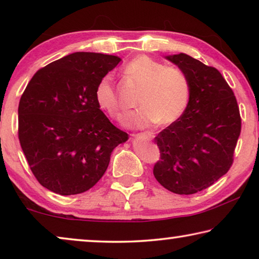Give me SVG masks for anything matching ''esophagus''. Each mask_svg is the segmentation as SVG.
Listing matches in <instances>:
<instances>
[{"label":"esophagus","mask_w":259,"mask_h":259,"mask_svg":"<svg viewBox=\"0 0 259 259\" xmlns=\"http://www.w3.org/2000/svg\"><path fill=\"white\" fill-rule=\"evenodd\" d=\"M143 136H144V137H145V138H147V139H152L153 137H154V136H153L152 133H144Z\"/></svg>","instance_id":"34e87169"}]
</instances>
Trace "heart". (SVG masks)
Returning a JSON list of instances; mask_svg holds the SVG:
<instances>
[{"label": "heart", "mask_w": 259, "mask_h": 259, "mask_svg": "<svg viewBox=\"0 0 259 259\" xmlns=\"http://www.w3.org/2000/svg\"><path fill=\"white\" fill-rule=\"evenodd\" d=\"M126 75L144 84L138 98L140 108L126 113V128L144 129L156 123L169 125L183 115L190 100V82L176 67H166L148 56H137L124 66ZM98 107L113 119L121 116V104L111 73L100 78L95 90Z\"/></svg>", "instance_id": "heart-1"}]
</instances>
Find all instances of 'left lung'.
I'll use <instances>...</instances> for the list:
<instances>
[{"label": "left lung", "instance_id": "obj_1", "mask_svg": "<svg viewBox=\"0 0 259 259\" xmlns=\"http://www.w3.org/2000/svg\"><path fill=\"white\" fill-rule=\"evenodd\" d=\"M186 74L190 100L179 119L155 137L160 160L153 174L176 194H194L229 171L241 133L233 91L218 69L186 54L166 56Z\"/></svg>", "mask_w": 259, "mask_h": 259}]
</instances>
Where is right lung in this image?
Segmentation results:
<instances>
[{
  "mask_svg": "<svg viewBox=\"0 0 259 259\" xmlns=\"http://www.w3.org/2000/svg\"><path fill=\"white\" fill-rule=\"evenodd\" d=\"M116 56L74 52L34 74L18 107L20 146L35 178L60 195L90 190L106 171L111 154L128 134L98 107L100 78Z\"/></svg>",
  "mask_w": 259,
  "mask_h": 259,
  "instance_id": "right-lung-1",
  "label": "right lung"
}]
</instances>
